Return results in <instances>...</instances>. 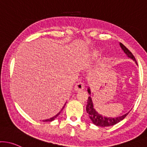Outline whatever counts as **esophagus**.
<instances>
[{
    "label": "esophagus",
    "mask_w": 147,
    "mask_h": 147,
    "mask_svg": "<svg viewBox=\"0 0 147 147\" xmlns=\"http://www.w3.org/2000/svg\"><path fill=\"white\" fill-rule=\"evenodd\" d=\"M84 88V84L82 82H79V83H77V84L75 85V90L77 91H82V90H83Z\"/></svg>",
    "instance_id": "esophagus-1"
}]
</instances>
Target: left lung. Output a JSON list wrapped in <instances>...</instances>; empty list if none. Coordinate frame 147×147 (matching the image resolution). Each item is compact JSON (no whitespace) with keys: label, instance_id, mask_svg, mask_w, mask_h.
<instances>
[{"label":"left lung","instance_id":"left-lung-1","mask_svg":"<svg viewBox=\"0 0 147 147\" xmlns=\"http://www.w3.org/2000/svg\"><path fill=\"white\" fill-rule=\"evenodd\" d=\"M121 47L122 48V49L123 50L124 52L126 54V55L130 57V59H133V61H135V63H138L136 59H135V56H133V54L130 52L129 50L125 47L124 45L122 44V43H120ZM88 93H91V91H90V89L88 88ZM86 112L88 114V117L92 121L93 123L95 125H98V126L100 127H107V126H111V125H115L119 122H120L121 121H122L124 118H125L127 115H128V113L124 114V115L121 116V117H117V118H108V117H102V115L99 114L98 113L96 112V110L93 108V102H92V99L91 96H89L88 98V102H87L86 105Z\"/></svg>","mask_w":147,"mask_h":147}]
</instances>
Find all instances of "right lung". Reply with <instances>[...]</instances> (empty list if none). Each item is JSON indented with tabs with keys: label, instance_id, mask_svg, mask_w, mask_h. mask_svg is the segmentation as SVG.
Wrapping results in <instances>:
<instances>
[{
	"label": "right lung",
	"instance_id": "obj_1",
	"mask_svg": "<svg viewBox=\"0 0 147 147\" xmlns=\"http://www.w3.org/2000/svg\"><path fill=\"white\" fill-rule=\"evenodd\" d=\"M65 104H66V103H65ZM65 105H64V106H63V108H62V109H61V110L60 111V112H59V113H58V114H56V116H54V117H51V118H50V119H46V120H43V121H54V119H55L56 118V117H58V116H59V114H61V111H62V110H63V108H64V107H65Z\"/></svg>",
	"mask_w": 147,
	"mask_h": 147
}]
</instances>
